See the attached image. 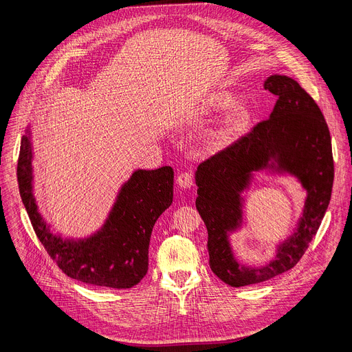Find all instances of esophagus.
<instances>
[{"label": "esophagus", "instance_id": "1", "mask_svg": "<svg viewBox=\"0 0 352 352\" xmlns=\"http://www.w3.org/2000/svg\"><path fill=\"white\" fill-rule=\"evenodd\" d=\"M177 182H178V185H179L182 189H188V188H190L192 184H193V177H192L190 173H181V174L178 175V178H177Z\"/></svg>", "mask_w": 352, "mask_h": 352}]
</instances>
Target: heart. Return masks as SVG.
Listing matches in <instances>:
<instances>
[{"instance_id":"heart-1","label":"heart","mask_w":352,"mask_h":352,"mask_svg":"<svg viewBox=\"0 0 352 352\" xmlns=\"http://www.w3.org/2000/svg\"><path fill=\"white\" fill-rule=\"evenodd\" d=\"M236 103V96L228 90H214L208 94L204 103V113L213 111H228L221 125L214 132L216 144L224 147L232 142V139L248 126L250 121V111L245 106H238L232 109Z\"/></svg>"}]
</instances>
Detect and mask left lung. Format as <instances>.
<instances>
[{"instance_id":"8db88e82","label":"left lung","mask_w":352,"mask_h":352,"mask_svg":"<svg viewBox=\"0 0 352 352\" xmlns=\"http://www.w3.org/2000/svg\"><path fill=\"white\" fill-rule=\"evenodd\" d=\"M263 87L278 97L269 120L195 173L196 209L209 234L210 269L231 287L262 283L292 269L316 235L331 197V138L319 106L289 76L272 75ZM261 170L296 177L307 197L303 214L276 247L274 259L263 267H248L234 258L229 235L243 225L241 193Z\"/></svg>"}]
</instances>
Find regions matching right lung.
I'll return each mask as SVG.
<instances>
[{
    "mask_svg": "<svg viewBox=\"0 0 352 352\" xmlns=\"http://www.w3.org/2000/svg\"><path fill=\"white\" fill-rule=\"evenodd\" d=\"M32 129L21 140L18 184L33 230L48 255L71 278L109 288H131L147 273L148 243L162 213L173 204L170 166L135 170L125 181L104 221L93 234L69 238L56 234L38 212L33 193Z\"/></svg>",
    "mask_w": 352,
    "mask_h": 352,
    "instance_id": "obj_1",
    "label": "right lung"
}]
</instances>
